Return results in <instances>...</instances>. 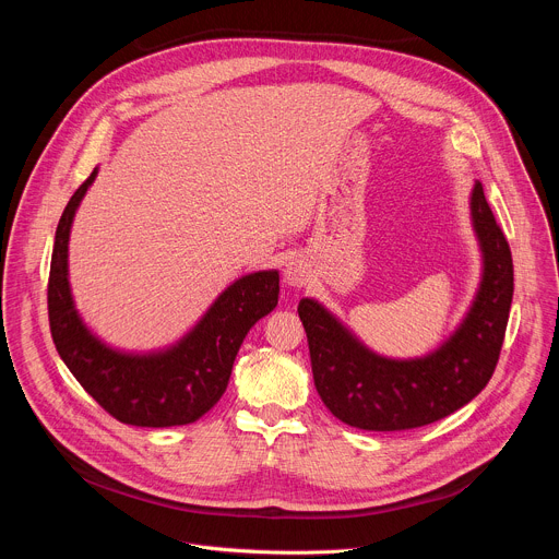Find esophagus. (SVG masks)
I'll return each instance as SVG.
<instances>
[{"label": "esophagus", "mask_w": 559, "mask_h": 559, "mask_svg": "<svg viewBox=\"0 0 559 559\" xmlns=\"http://www.w3.org/2000/svg\"><path fill=\"white\" fill-rule=\"evenodd\" d=\"M309 276H311L309 265H307L302 259L289 261V263L285 265V270H283V278H285V283H287L289 287H302V285H307V283H309Z\"/></svg>", "instance_id": "obj_1"}]
</instances>
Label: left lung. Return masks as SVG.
<instances>
[{
    "label": "left lung",
    "mask_w": 559,
    "mask_h": 559,
    "mask_svg": "<svg viewBox=\"0 0 559 559\" xmlns=\"http://www.w3.org/2000/svg\"><path fill=\"white\" fill-rule=\"evenodd\" d=\"M468 205L483 252L480 287L455 332L427 356H380L318 300L298 302L316 391L345 425L365 431L425 427L471 403L491 380L513 300V259L480 181Z\"/></svg>",
    "instance_id": "left-lung-1"
}]
</instances>
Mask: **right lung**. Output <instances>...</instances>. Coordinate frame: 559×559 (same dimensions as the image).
I'll use <instances>...</instances> for the list:
<instances>
[{
	"label": "right lung",
	"mask_w": 559,
	"mask_h": 559,
	"mask_svg": "<svg viewBox=\"0 0 559 559\" xmlns=\"http://www.w3.org/2000/svg\"><path fill=\"white\" fill-rule=\"evenodd\" d=\"M95 179L97 168L70 197L55 231L48 278L55 347L79 384L119 423L132 427L190 425L221 401L243 338L276 307L278 272L263 270L234 281L201 321L168 349L147 354L112 349L82 321L68 281L70 227Z\"/></svg>",
	"instance_id": "obj_1"
}]
</instances>
